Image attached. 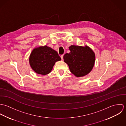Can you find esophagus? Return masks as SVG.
Here are the masks:
<instances>
[{
    "label": "esophagus",
    "mask_w": 126,
    "mask_h": 126,
    "mask_svg": "<svg viewBox=\"0 0 126 126\" xmlns=\"http://www.w3.org/2000/svg\"><path fill=\"white\" fill-rule=\"evenodd\" d=\"M61 59H62V60H63V55H61Z\"/></svg>",
    "instance_id": "1"
}]
</instances>
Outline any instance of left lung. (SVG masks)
Wrapping results in <instances>:
<instances>
[{"label": "left lung", "instance_id": "obj_1", "mask_svg": "<svg viewBox=\"0 0 126 126\" xmlns=\"http://www.w3.org/2000/svg\"><path fill=\"white\" fill-rule=\"evenodd\" d=\"M70 53L63 56L64 62L69 66L70 72L77 77L88 74L93 68L95 56L88 46L84 47L71 45L69 47Z\"/></svg>", "mask_w": 126, "mask_h": 126}]
</instances>
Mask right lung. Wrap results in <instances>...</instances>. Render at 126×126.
<instances>
[{"label": "right lung", "mask_w": 126, "mask_h": 126, "mask_svg": "<svg viewBox=\"0 0 126 126\" xmlns=\"http://www.w3.org/2000/svg\"><path fill=\"white\" fill-rule=\"evenodd\" d=\"M58 52L45 45L34 48L29 57L32 69L38 74L46 75L53 69L56 62L61 61Z\"/></svg>", "instance_id": "right-lung-1"}]
</instances>
